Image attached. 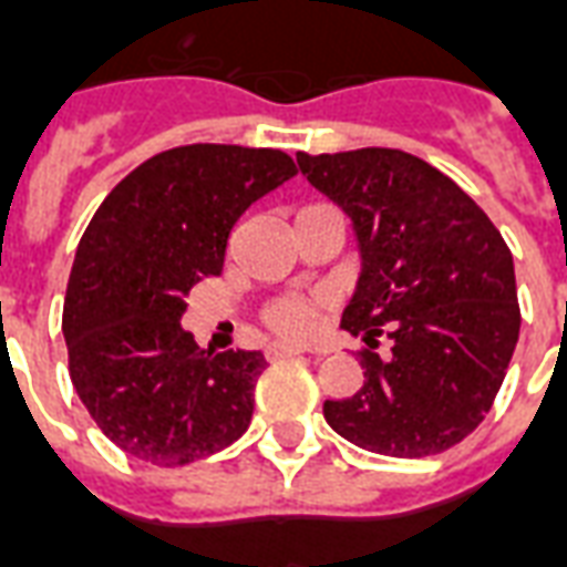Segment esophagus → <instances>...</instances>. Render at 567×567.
Masks as SVG:
<instances>
[{
    "mask_svg": "<svg viewBox=\"0 0 567 567\" xmlns=\"http://www.w3.org/2000/svg\"><path fill=\"white\" fill-rule=\"evenodd\" d=\"M268 361H284V359H296V355H305V349L301 347H284V343H271L266 349Z\"/></svg>",
    "mask_w": 567,
    "mask_h": 567,
    "instance_id": "1",
    "label": "esophagus"
}]
</instances>
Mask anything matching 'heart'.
<instances>
[{
	"label": "heart",
	"mask_w": 567,
	"mask_h": 567,
	"mask_svg": "<svg viewBox=\"0 0 567 567\" xmlns=\"http://www.w3.org/2000/svg\"><path fill=\"white\" fill-rule=\"evenodd\" d=\"M266 322L278 338L305 340L313 334L317 326V308L308 299H280L266 310Z\"/></svg>",
	"instance_id": "b5f03b06"
}]
</instances>
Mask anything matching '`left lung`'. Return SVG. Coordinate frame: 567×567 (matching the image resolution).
Wrapping results in <instances>:
<instances>
[{
    "label": "left lung",
    "instance_id": "1",
    "mask_svg": "<svg viewBox=\"0 0 567 567\" xmlns=\"http://www.w3.org/2000/svg\"><path fill=\"white\" fill-rule=\"evenodd\" d=\"M359 241L361 275L343 329L391 355L359 352L364 385L326 400L343 440L389 457H427L478 427L520 334L514 259L499 229L449 176L400 148L296 155Z\"/></svg>",
    "mask_w": 567,
    "mask_h": 567
}]
</instances>
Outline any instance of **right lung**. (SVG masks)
<instances>
[{
  "mask_svg": "<svg viewBox=\"0 0 567 567\" xmlns=\"http://www.w3.org/2000/svg\"><path fill=\"white\" fill-rule=\"evenodd\" d=\"M296 176L278 148L194 143L148 157L97 206L68 278L62 334L76 398L106 440L185 466L248 430L259 349H199L187 289L220 275L250 203Z\"/></svg>",
  "mask_w": 567,
  "mask_h": 567,
  "instance_id": "1",
  "label": "right lung"
}]
</instances>
